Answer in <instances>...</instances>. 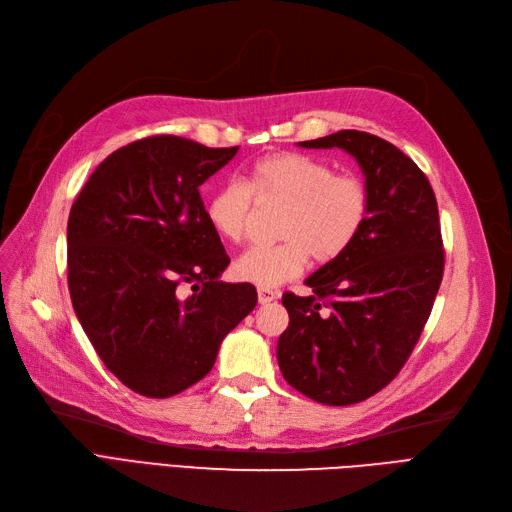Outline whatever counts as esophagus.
<instances>
[{"instance_id": "esophagus-1", "label": "esophagus", "mask_w": 512, "mask_h": 512, "mask_svg": "<svg viewBox=\"0 0 512 512\" xmlns=\"http://www.w3.org/2000/svg\"><path fill=\"white\" fill-rule=\"evenodd\" d=\"M280 291L278 289H272V287H259L257 289V298H259V304H270L274 300H278Z\"/></svg>"}]
</instances>
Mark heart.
Returning <instances> with one entry per match:
<instances>
[{
  "mask_svg": "<svg viewBox=\"0 0 512 512\" xmlns=\"http://www.w3.org/2000/svg\"><path fill=\"white\" fill-rule=\"evenodd\" d=\"M285 204L274 244L244 251L234 272L259 287H274L304 272L308 257L329 263L351 249L370 214L364 178L336 172L332 163L306 153L278 151L246 168V187L236 180L214 189L206 200L210 227L227 242H242L255 202Z\"/></svg>",
  "mask_w": 512,
  "mask_h": 512,
  "instance_id": "obj_1",
  "label": "heart"
}]
</instances>
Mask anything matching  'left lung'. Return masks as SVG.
<instances>
[{
	"instance_id": "left-lung-1",
	"label": "left lung",
	"mask_w": 512,
	"mask_h": 512,
	"mask_svg": "<svg viewBox=\"0 0 512 512\" xmlns=\"http://www.w3.org/2000/svg\"><path fill=\"white\" fill-rule=\"evenodd\" d=\"M300 144L351 153L366 174L370 214L351 249L306 278L312 295L283 293L289 327L276 357L306 398L349 406L400 374L430 319L444 272L438 204L417 163L368 131Z\"/></svg>"
}]
</instances>
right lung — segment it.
I'll return each mask as SVG.
<instances>
[{
  "mask_svg": "<svg viewBox=\"0 0 512 512\" xmlns=\"http://www.w3.org/2000/svg\"><path fill=\"white\" fill-rule=\"evenodd\" d=\"M238 148L170 134L136 140L110 153L72 204L74 312L104 366L144 398L202 381L257 304L251 283L217 280L229 257L200 195Z\"/></svg>",
  "mask_w": 512,
  "mask_h": 512,
  "instance_id": "right-lung-1",
  "label": "right lung"
}]
</instances>
